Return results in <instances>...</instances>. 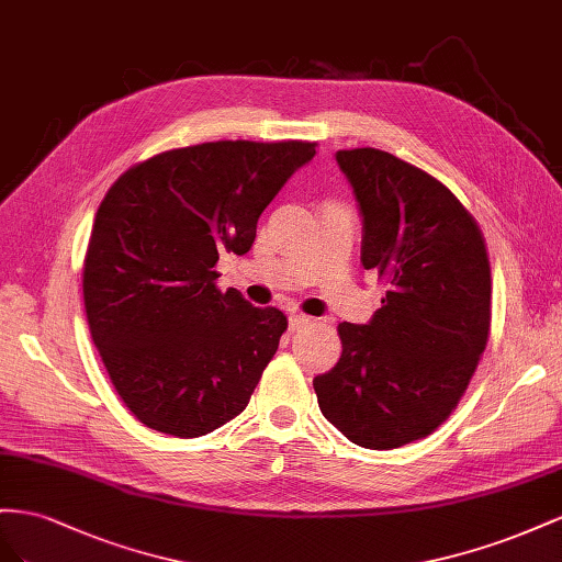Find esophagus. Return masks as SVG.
I'll return each mask as SVG.
<instances>
[{
	"instance_id": "obj_1",
	"label": "esophagus",
	"mask_w": 562,
	"mask_h": 562,
	"mask_svg": "<svg viewBox=\"0 0 562 562\" xmlns=\"http://www.w3.org/2000/svg\"><path fill=\"white\" fill-rule=\"evenodd\" d=\"M313 323V317H308V315H301V313H292L290 315V329L292 331H299V329H303L306 325H311Z\"/></svg>"
}]
</instances>
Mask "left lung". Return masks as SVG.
Listing matches in <instances>:
<instances>
[{
	"mask_svg": "<svg viewBox=\"0 0 562 562\" xmlns=\"http://www.w3.org/2000/svg\"><path fill=\"white\" fill-rule=\"evenodd\" d=\"M336 162L362 214V266L389 292L367 325H339L341 358L313 379L325 419L367 450L430 436L467 393L490 339L483 233L450 188L376 148Z\"/></svg>",
	"mask_w": 562,
	"mask_h": 562,
	"instance_id": "left-lung-1",
	"label": "left lung"
}]
</instances>
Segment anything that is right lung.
I'll return each mask as SVG.
<instances>
[{
    "label": "right lung",
    "mask_w": 562,
    "mask_h": 562,
    "mask_svg": "<svg viewBox=\"0 0 562 562\" xmlns=\"http://www.w3.org/2000/svg\"><path fill=\"white\" fill-rule=\"evenodd\" d=\"M308 140H216L126 169L95 212L85 259L91 339L140 424L200 438L249 403L286 329L278 308L221 292V251L247 254L256 223Z\"/></svg>",
    "instance_id": "1"
}]
</instances>
